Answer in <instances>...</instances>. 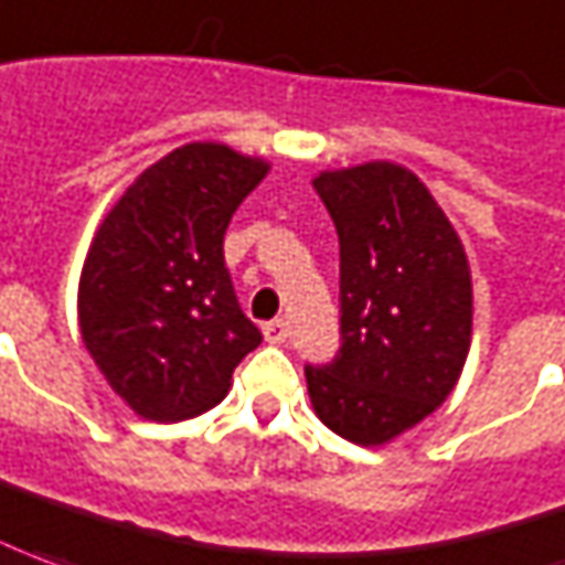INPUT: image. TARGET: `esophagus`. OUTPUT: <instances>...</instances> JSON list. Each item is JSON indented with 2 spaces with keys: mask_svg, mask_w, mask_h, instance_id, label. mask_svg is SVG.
Instances as JSON below:
<instances>
[{
  "mask_svg": "<svg viewBox=\"0 0 565 565\" xmlns=\"http://www.w3.org/2000/svg\"><path fill=\"white\" fill-rule=\"evenodd\" d=\"M263 333H266L268 343H275V347H281L284 340L290 337V324H287L284 318H275V321H268L266 328H263Z\"/></svg>",
  "mask_w": 565,
  "mask_h": 565,
  "instance_id": "obj_1",
  "label": "esophagus"
}]
</instances>
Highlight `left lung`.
Instances as JSON below:
<instances>
[{"label": "left lung", "instance_id": "1", "mask_svg": "<svg viewBox=\"0 0 565 565\" xmlns=\"http://www.w3.org/2000/svg\"><path fill=\"white\" fill-rule=\"evenodd\" d=\"M340 237V349L306 364L315 414L355 445H383L455 390L470 352L473 284L458 232L395 163L312 182Z\"/></svg>", "mask_w": 565, "mask_h": 565}]
</instances>
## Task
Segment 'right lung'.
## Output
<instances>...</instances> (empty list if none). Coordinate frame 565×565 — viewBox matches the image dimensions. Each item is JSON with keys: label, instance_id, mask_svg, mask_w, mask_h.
Wrapping results in <instances>:
<instances>
[{"label": "right lung", "instance_id": "obj_1", "mask_svg": "<svg viewBox=\"0 0 565 565\" xmlns=\"http://www.w3.org/2000/svg\"><path fill=\"white\" fill-rule=\"evenodd\" d=\"M268 163L191 141L138 175L98 225L79 275V331L110 390L175 424L225 398L263 343L225 268V228Z\"/></svg>", "mask_w": 565, "mask_h": 565}]
</instances>
